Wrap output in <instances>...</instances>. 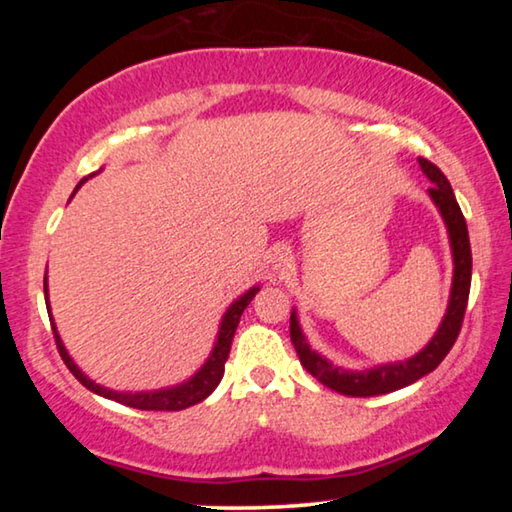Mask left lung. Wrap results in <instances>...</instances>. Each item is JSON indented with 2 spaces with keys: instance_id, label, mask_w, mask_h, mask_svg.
I'll list each match as a JSON object with an SVG mask.
<instances>
[{
  "instance_id": "obj_1",
  "label": "left lung",
  "mask_w": 512,
  "mask_h": 512,
  "mask_svg": "<svg viewBox=\"0 0 512 512\" xmlns=\"http://www.w3.org/2000/svg\"><path fill=\"white\" fill-rule=\"evenodd\" d=\"M422 171L427 173L431 180L429 196L436 203L440 216L445 219L447 232H449V244H452V257H454V280H452V293H449V305L447 314L440 323L438 332L427 343V348H422L415 357L397 363H384V366H375L370 370L352 372L332 366V361L320 357L316 350L309 348V343L302 334L296 311H291V343L296 348L300 363L305 366L311 377H316L320 384H325L332 391L350 397H372V395H386L393 393L397 388H404L418 381L420 377L429 375L431 370L440 366V361L447 357V352L452 350V345L458 339L461 332L467 298H470V282H472V250H470V235H467V223L461 212V207L456 203L454 189L445 178V173L440 171L436 164L418 158Z\"/></svg>"
}]
</instances>
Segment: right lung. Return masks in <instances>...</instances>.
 <instances>
[{"instance_id":"right-lung-1","label":"right lung","mask_w":512,"mask_h":512,"mask_svg":"<svg viewBox=\"0 0 512 512\" xmlns=\"http://www.w3.org/2000/svg\"><path fill=\"white\" fill-rule=\"evenodd\" d=\"M88 178H83L76 189H81V185L85 183ZM74 189V194H76ZM72 194V196H74ZM259 291V287L248 289L244 296L237 298L232 305L225 311V316L219 325V336H216V343L210 352V357L201 366V370L196 372L194 377H189L187 381H183L180 386H171V388H160V391H146V393H119V391H110V388H103L99 384H94L90 377H85L83 372L79 370V366L72 361L69 357L63 341H60L58 336V329L54 318H51V309H49V296H47V275H45V302H47V311H49V320H51V329H54V339H56V348L60 352V357H63L65 366L69 368V372L81 381V384L88 388V391L97 393L101 397H108V400H115L119 404H126V406H133V409H140V411H183L187 406H194L198 402H203L207 395H210L216 386H219V381L223 377V370H225V361H228V354H230V345H232V336L237 332V325H239V318L244 314V309L250 305V300L255 298V293Z\"/></svg>"}]
</instances>
